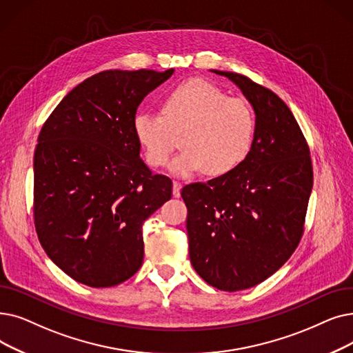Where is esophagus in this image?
Segmentation results:
<instances>
[{
  "label": "esophagus",
  "instance_id": "obj_1",
  "mask_svg": "<svg viewBox=\"0 0 353 353\" xmlns=\"http://www.w3.org/2000/svg\"><path fill=\"white\" fill-rule=\"evenodd\" d=\"M180 190H181V183L180 181H173V196L179 197Z\"/></svg>",
  "mask_w": 353,
  "mask_h": 353
}]
</instances>
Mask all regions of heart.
<instances>
[{
    "mask_svg": "<svg viewBox=\"0 0 353 353\" xmlns=\"http://www.w3.org/2000/svg\"><path fill=\"white\" fill-rule=\"evenodd\" d=\"M183 137V152L172 161L176 176L188 177L208 170L225 176L248 159L254 145L256 121L251 105L208 81H186L161 99V114L137 111L132 135L143 150L147 164L164 167Z\"/></svg>",
    "mask_w": 353,
    "mask_h": 353,
    "instance_id": "heart-1",
    "label": "heart"
}]
</instances>
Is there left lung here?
Wrapping results in <instances>:
<instances>
[{
  "label": "left lung",
  "instance_id": "1",
  "mask_svg": "<svg viewBox=\"0 0 353 353\" xmlns=\"http://www.w3.org/2000/svg\"><path fill=\"white\" fill-rule=\"evenodd\" d=\"M232 81L255 112L248 159L236 170L183 188L189 255L214 288L239 291L267 280L303 236L313 188L310 150L297 121L272 90L234 72Z\"/></svg>",
  "mask_w": 353,
  "mask_h": 353
}]
</instances>
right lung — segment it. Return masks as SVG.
Instances as JSON below:
<instances>
[{
  "label": "right lung",
  "mask_w": 353,
  "mask_h": 353,
  "mask_svg": "<svg viewBox=\"0 0 353 353\" xmlns=\"http://www.w3.org/2000/svg\"><path fill=\"white\" fill-rule=\"evenodd\" d=\"M173 72H99L69 92L39 134L36 232L78 283L112 287L143 264V223L172 197L173 183L140 159L132 117Z\"/></svg>",
  "instance_id": "right-lung-1"
}]
</instances>
